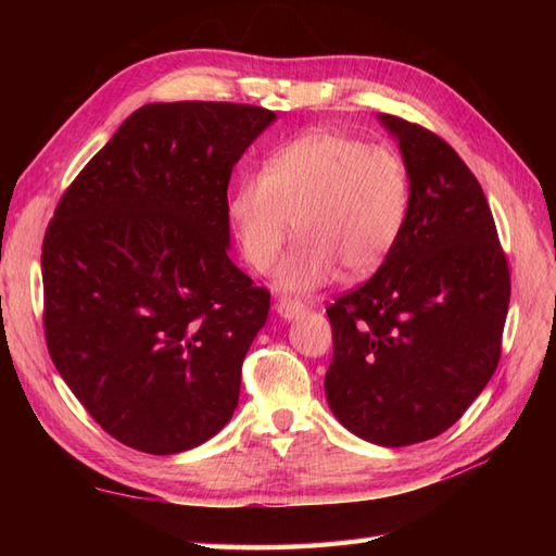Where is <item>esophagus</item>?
Instances as JSON below:
<instances>
[{
  "label": "esophagus",
  "mask_w": 556,
  "mask_h": 556,
  "mask_svg": "<svg viewBox=\"0 0 556 556\" xmlns=\"http://www.w3.org/2000/svg\"><path fill=\"white\" fill-rule=\"evenodd\" d=\"M276 311L282 319H288L290 323V319H296L301 313L306 311V304H301V301H296V299H278Z\"/></svg>",
  "instance_id": "1"
}]
</instances>
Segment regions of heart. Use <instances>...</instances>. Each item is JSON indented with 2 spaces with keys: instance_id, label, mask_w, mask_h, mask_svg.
Segmentation results:
<instances>
[{
  "instance_id": "heart-1",
  "label": "heart",
  "mask_w": 556,
  "mask_h": 556,
  "mask_svg": "<svg viewBox=\"0 0 556 556\" xmlns=\"http://www.w3.org/2000/svg\"><path fill=\"white\" fill-rule=\"evenodd\" d=\"M413 178L392 148L343 131L313 129L280 143L264 172L243 174L227 215L245 262L271 271L294 227L296 245L278 264L282 292H313L336 276H371L408 227Z\"/></svg>"
}]
</instances>
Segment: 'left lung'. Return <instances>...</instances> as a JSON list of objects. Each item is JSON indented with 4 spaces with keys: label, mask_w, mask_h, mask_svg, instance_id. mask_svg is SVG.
<instances>
[{
    "label": "left lung",
    "mask_w": 556,
    "mask_h": 556,
    "mask_svg": "<svg viewBox=\"0 0 556 556\" xmlns=\"http://www.w3.org/2000/svg\"><path fill=\"white\" fill-rule=\"evenodd\" d=\"M413 178L394 252L327 308L329 408L359 439L403 447L450 429L496 371L510 271L476 176L433 131L380 113Z\"/></svg>",
    "instance_id": "obj_1"
}]
</instances>
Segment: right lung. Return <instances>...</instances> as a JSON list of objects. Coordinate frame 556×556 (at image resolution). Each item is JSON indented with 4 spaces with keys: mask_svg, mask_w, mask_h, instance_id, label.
I'll return each instance as SVG.
<instances>
[{
    "mask_svg": "<svg viewBox=\"0 0 556 556\" xmlns=\"http://www.w3.org/2000/svg\"><path fill=\"white\" fill-rule=\"evenodd\" d=\"M274 121L248 104H146L76 176L46 229L50 359L127 447L192 450L237 410L271 296L229 260L227 188Z\"/></svg>",
    "mask_w": 556,
    "mask_h": 556,
    "instance_id": "add662e5",
    "label": "right lung"
}]
</instances>
